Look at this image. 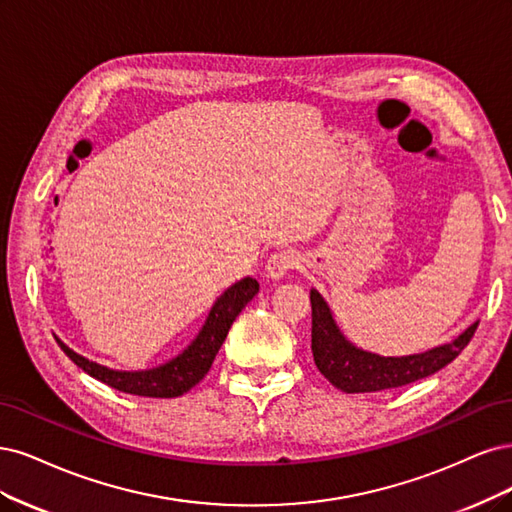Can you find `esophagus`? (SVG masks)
<instances>
[{
  "label": "esophagus",
  "instance_id": "esophagus-1",
  "mask_svg": "<svg viewBox=\"0 0 512 512\" xmlns=\"http://www.w3.org/2000/svg\"><path fill=\"white\" fill-rule=\"evenodd\" d=\"M298 263H300L298 253H293V251H289V249H280V251H276V253L268 259V263H266V274H268V278H272V280H280L283 276H287L295 266H298Z\"/></svg>",
  "mask_w": 512,
  "mask_h": 512
}]
</instances>
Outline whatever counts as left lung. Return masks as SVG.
Segmentation results:
<instances>
[{
  "label": "left lung",
  "instance_id": "1",
  "mask_svg": "<svg viewBox=\"0 0 512 512\" xmlns=\"http://www.w3.org/2000/svg\"><path fill=\"white\" fill-rule=\"evenodd\" d=\"M312 306V357L319 372L344 393H370L404 387L442 370L466 349L478 321L468 325L451 342H444L421 353L378 355L361 349L344 336L332 308L323 295L310 289Z\"/></svg>",
  "mask_w": 512,
  "mask_h": 512
}]
</instances>
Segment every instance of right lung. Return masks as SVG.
<instances>
[{
	"label": "right lung",
	"instance_id": "obj_1",
	"mask_svg": "<svg viewBox=\"0 0 512 512\" xmlns=\"http://www.w3.org/2000/svg\"><path fill=\"white\" fill-rule=\"evenodd\" d=\"M259 291L255 278L246 276L236 285L227 287L217 300H214L208 317L197 336L172 357L166 364L146 370H114L97 364L93 359L76 353L68 344L57 338L61 351L68 355L74 364L85 370L95 381H100L112 389L142 395V398H178L187 393L208 374L214 357H217L221 344L227 338L229 327L236 321L242 308L249 304Z\"/></svg>",
	"mask_w": 512,
	"mask_h": 512
}]
</instances>
